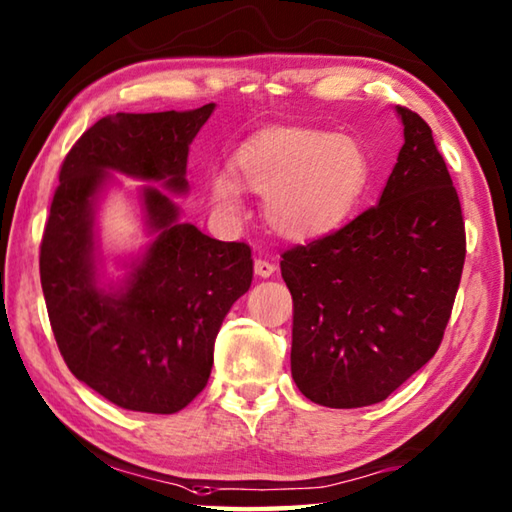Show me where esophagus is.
Here are the masks:
<instances>
[{"label": "esophagus", "mask_w": 512, "mask_h": 512, "mask_svg": "<svg viewBox=\"0 0 512 512\" xmlns=\"http://www.w3.org/2000/svg\"><path fill=\"white\" fill-rule=\"evenodd\" d=\"M255 273L259 277H271L275 273V264L266 262V259H255Z\"/></svg>", "instance_id": "esophagus-1"}]
</instances>
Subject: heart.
Here are the masks:
<instances>
[{
	"label": "heart",
	"instance_id": "1",
	"mask_svg": "<svg viewBox=\"0 0 512 512\" xmlns=\"http://www.w3.org/2000/svg\"><path fill=\"white\" fill-rule=\"evenodd\" d=\"M235 174L264 197V217L275 235L311 241L336 230L367 190L371 165L356 138L304 127L264 129L239 147ZM212 203L239 208V185L228 174L210 181Z\"/></svg>",
	"mask_w": 512,
	"mask_h": 512
}]
</instances>
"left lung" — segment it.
Here are the masks:
<instances>
[{
	"instance_id": "8db88e82",
	"label": "left lung",
	"mask_w": 512,
	"mask_h": 512,
	"mask_svg": "<svg viewBox=\"0 0 512 512\" xmlns=\"http://www.w3.org/2000/svg\"><path fill=\"white\" fill-rule=\"evenodd\" d=\"M396 111L405 143L378 206L280 264L293 295V380L336 410L385 401L434 356L466 262L459 194L432 129Z\"/></svg>"
}]
</instances>
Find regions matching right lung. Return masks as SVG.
<instances>
[{
  "instance_id": "obj_1",
  "label": "right lung",
  "mask_w": 512,
  "mask_h": 512,
  "mask_svg": "<svg viewBox=\"0 0 512 512\" xmlns=\"http://www.w3.org/2000/svg\"><path fill=\"white\" fill-rule=\"evenodd\" d=\"M212 109L105 116L60 167L40 246L46 311L71 374L123 410L174 414L192 403L208 385L221 322L253 282L248 244L181 224L170 194L145 185L154 241L120 291L98 286L94 203L107 172L188 192L190 143Z\"/></svg>"
}]
</instances>
